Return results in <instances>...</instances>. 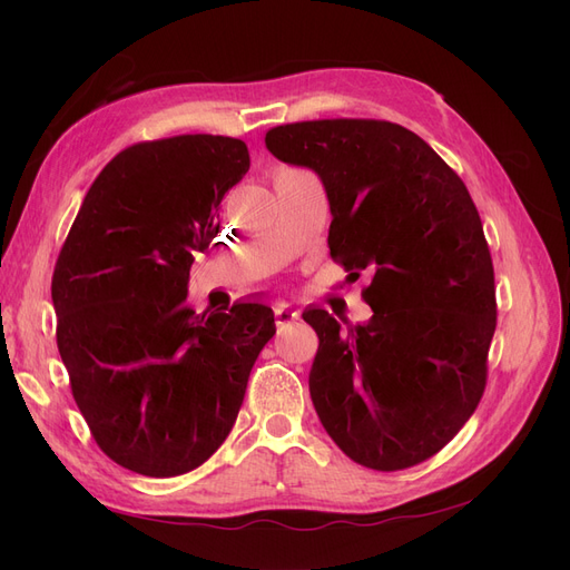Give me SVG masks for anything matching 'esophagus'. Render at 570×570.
Returning a JSON list of instances; mask_svg holds the SVG:
<instances>
[{"mask_svg": "<svg viewBox=\"0 0 570 570\" xmlns=\"http://www.w3.org/2000/svg\"><path fill=\"white\" fill-rule=\"evenodd\" d=\"M273 316H275V323L278 325H285V323H292V321H297V312L295 308H292L289 304H285V302H275L273 304Z\"/></svg>", "mask_w": 570, "mask_h": 570, "instance_id": "34e87169", "label": "esophagus"}]
</instances>
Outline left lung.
<instances>
[{
  "mask_svg": "<svg viewBox=\"0 0 570 570\" xmlns=\"http://www.w3.org/2000/svg\"><path fill=\"white\" fill-rule=\"evenodd\" d=\"M266 147L306 166L331 202V256L371 273L366 325L323 308L308 392L327 435L373 471L411 469L473 416L497 325L494 268L463 180L390 120L323 118L271 128Z\"/></svg>",
  "mask_w": 570,
  "mask_h": 570,
  "instance_id": "1",
  "label": "left lung"
}]
</instances>
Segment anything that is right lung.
Segmentation results:
<instances>
[{"instance_id": "add662e5", "label": "right lung", "mask_w": 570, "mask_h": 570, "mask_svg": "<svg viewBox=\"0 0 570 570\" xmlns=\"http://www.w3.org/2000/svg\"><path fill=\"white\" fill-rule=\"evenodd\" d=\"M247 170L235 137L137 142L101 168L59 252V354L99 450L128 471L174 478L209 459L275 335L264 304H187L195 252L212 245L218 206Z\"/></svg>"}]
</instances>
